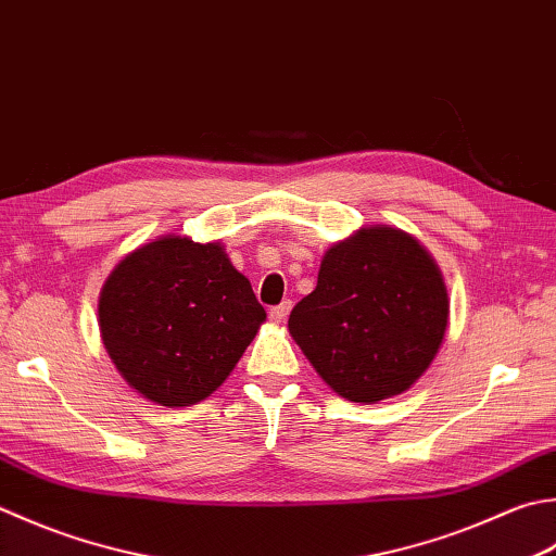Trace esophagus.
<instances>
[{
    "instance_id": "obj_1",
    "label": "esophagus",
    "mask_w": 556,
    "mask_h": 556,
    "mask_svg": "<svg viewBox=\"0 0 556 556\" xmlns=\"http://www.w3.org/2000/svg\"><path fill=\"white\" fill-rule=\"evenodd\" d=\"M289 311H291V301H281L279 306L269 308V320H271V323H285Z\"/></svg>"
}]
</instances>
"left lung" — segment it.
<instances>
[{"mask_svg":"<svg viewBox=\"0 0 556 556\" xmlns=\"http://www.w3.org/2000/svg\"><path fill=\"white\" fill-rule=\"evenodd\" d=\"M448 325L439 267L415 238L371 226L325 253L318 287L289 315L315 371L352 402L405 393L427 371Z\"/></svg>","mask_w":556,"mask_h":556,"instance_id":"1","label":"left lung"}]
</instances>
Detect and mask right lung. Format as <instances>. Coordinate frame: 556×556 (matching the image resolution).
I'll return each instance as SVG.
<instances>
[{"label": "right lung", "instance_id": "obj_1", "mask_svg": "<svg viewBox=\"0 0 556 556\" xmlns=\"http://www.w3.org/2000/svg\"><path fill=\"white\" fill-rule=\"evenodd\" d=\"M98 318L108 354L137 393L188 407L224 383L267 313L219 243L166 236L113 269Z\"/></svg>", "mask_w": 556, "mask_h": 556}]
</instances>
